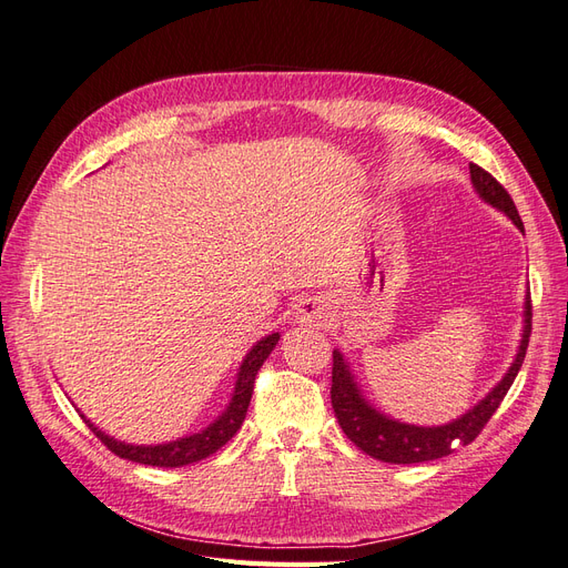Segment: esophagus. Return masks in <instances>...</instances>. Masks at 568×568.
Returning <instances> with one entry per match:
<instances>
[{
  "label": "esophagus",
  "instance_id": "34e87169",
  "mask_svg": "<svg viewBox=\"0 0 568 568\" xmlns=\"http://www.w3.org/2000/svg\"><path fill=\"white\" fill-rule=\"evenodd\" d=\"M296 320L307 326H322L326 320L324 305L317 298H305L296 305Z\"/></svg>",
  "mask_w": 568,
  "mask_h": 568
}]
</instances>
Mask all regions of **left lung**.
I'll use <instances>...</instances> for the list:
<instances>
[{"mask_svg":"<svg viewBox=\"0 0 568 568\" xmlns=\"http://www.w3.org/2000/svg\"><path fill=\"white\" fill-rule=\"evenodd\" d=\"M469 173H471V184L476 189V194L486 203H490L493 209L503 211L514 225L524 232V222L519 217L517 205H514L511 196L507 194V189L490 173H486L484 168H478L474 163H469ZM530 317H532V305H530V296H526L521 343L511 367L503 376V382L497 384L484 400L464 412L462 417L443 426L403 424L382 415L379 409H374L363 398V393H359L346 357H343L341 351L336 348L334 367H332V407L336 412V419L343 428V434H346L357 448L367 453L369 457L390 462V464H417V462L438 459V457L450 455L457 445L471 443L480 432H484V426L495 415V409L500 407L514 379H517V374L524 365L526 348H528Z\"/></svg>","mask_w":568,"mask_h":568,"instance_id":"obj_1","label":"left lung"}]
</instances>
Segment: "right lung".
Masks as SVG:
<instances>
[{
    "instance_id": "obj_1",
    "label": "right lung",
    "mask_w": 568,
    "mask_h": 568,
    "mask_svg": "<svg viewBox=\"0 0 568 568\" xmlns=\"http://www.w3.org/2000/svg\"><path fill=\"white\" fill-rule=\"evenodd\" d=\"M277 341H280V334H270V336L257 341L255 346L246 353L242 367H239L234 393H232V400H230L227 409L199 434L184 436V438L170 440V443H161V445H132V443H123V440H115V438L106 436L90 419H84V415H80V417L92 428V434L118 457L149 464V467H170V469L186 467V464H194L199 459H205L213 453H217L222 445H225L239 432V428H242V424L246 419V412H248L251 395H253L255 374L263 367V363L274 351V346H277Z\"/></svg>"
}]
</instances>
